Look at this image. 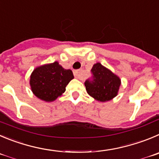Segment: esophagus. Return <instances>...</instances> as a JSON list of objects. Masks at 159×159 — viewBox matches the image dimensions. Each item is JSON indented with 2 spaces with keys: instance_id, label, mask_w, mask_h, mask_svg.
<instances>
[{
  "instance_id": "34e87169",
  "label": "esophagus",
  "mask_w": 159,
  "mask_h": 159,
  "mask_svg": "<svg viewBox=\"0 0 159 159\" xmlns=\"http://www.w3.org/2000/svg\"><path fill=\"white\" fill-rule=\"evenodd\" d=\"M74 75L78 79H81L83 77V71L81 70H77L74 71Z\"/></svg>"
}]
</instances>
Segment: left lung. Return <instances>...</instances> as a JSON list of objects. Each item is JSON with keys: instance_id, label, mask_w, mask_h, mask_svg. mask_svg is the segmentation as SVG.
Returning <instances> with one entry per match:
<instances>
[{"instance_id": "obj_1", "label": "left lung", "mask_w": 159, "mask_h": 159, "mask_svg": "<svg viewBox=\"0 0 159 159\" xmlns=\"http://www.w3.org/2000/svg\"><path fill=\"white\" fill-rule=\"evenodd\" d=\"M92 77L84 81L87 93L100 102L109 101L117 96L121 80L101 63L93 65Z\"/></svg>"}]
</instances>
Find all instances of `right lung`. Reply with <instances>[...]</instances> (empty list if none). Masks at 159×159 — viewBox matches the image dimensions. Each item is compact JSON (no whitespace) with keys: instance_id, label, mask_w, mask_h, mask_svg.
Segmentation results:
<instances>
[{"instance_id":"obj_1","label":"right lung","mask_w":159,"mask_h":159,"mask_svg":"<svg viewBox=\"0 0 159 159\" xmlns=\"http://www.w3.org/2000/svg\"><path fill=\"white\" fill-rule=\"evenodd\" d=\"M73 78L70 70L64 69L58 62H54L37 67L31 75L30 84L37 97L51 102L64 93Z\"/></svg>"}]
</instances>
